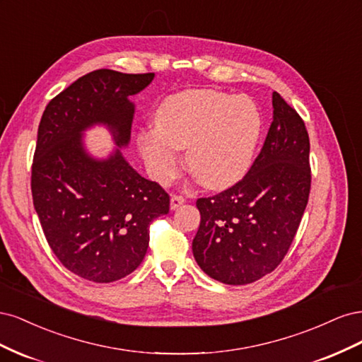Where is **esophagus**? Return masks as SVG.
<instances>
[{"mask_svg":"<svg viewBox=\"0 0 362 362\" xmlns=\"http://www.w3.org/2000/svg\"><path fill=\"white\" fill-rule=\"evenodd\" d=\"M185 202V199L182 198V196H178V194H173L170 198V210H178V208Z\"/></svg>","mask_w":362,"mask_h":362,"instance_id":"obj_1","label":"esophagus"}]
</instances>
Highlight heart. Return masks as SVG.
I'll return each mask as SVG.
<instances>
[{
  "mask_svg": "<svg viewBox=\"0 0 362 362\" xmlns=\"http://www.w3.org/2000/svg\"><path fill=\"white\" fill-rule=\"evenodd\" d=\"M156 128L137 137L140 154L158 182L178 172V149L202 185L223 190L249 170L261 136L262 120L246 96L193 89L168 96L154 115Z\"/></svg>",
  "mask_w": 362,
  "mask_h": 362,
  "instance_id": "obj_1",
  "label": "heart"
}]
</instances>
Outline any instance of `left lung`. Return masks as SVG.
I'll use <instances>...</instances> for the list:
<instances>
[{"instance_id":"obj_1","label":"left lung","mask_w":362,"mask_h":362,"mask_svg":"<svg viewBox=\"0 0 362 362\" xmlns=\"http://www.w3.org/2000/svg\"><path fill=\"white\" fill-rule=\"evenodd\" d=\"M273 120L246 177L196 201L199 229L192 249L208 276L245 286L273 272L298 231L311 187L310 137L300 116L272 95Z\"/></svg>"}]
</instances>
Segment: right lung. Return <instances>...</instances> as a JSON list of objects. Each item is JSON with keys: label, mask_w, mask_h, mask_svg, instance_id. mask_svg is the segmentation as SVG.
<instances>
[{"label": "right lung", "mask_w": 362, "mask_h": 362, "mask_svg": "<svg viewBox=\"0 0 362 362\" xmlns=\"http://www.w3.org/2000/svg\"><path fill=\"white\" fill-rule=\"evenodd\" d=\"M156 74L98 69L49 101L31 168L35 210L62 264L87 281L113 282L134 272L149 245V225L169 213V196L137 173L122 148L131 140L134 103ZM105 126L117 148L96 158L87 129Z\"/></svg>", "instance_id": "right-lung-1"}]
</instances>
